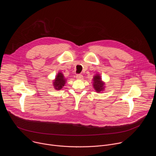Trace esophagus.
I'll list each match as a JSON object with an SVG mask.
<instances>
[{"mask_svg":"<svg viewBox=\"0 0 156 156\" xmlns=\"http://www.w3.org/2000/svg\"><path fill=\"white\" fill-rule=\"evenodd\" d=\"M76 79H78V80H83V76L82 75H81V74H79V75H77L76 76Z\"/></svg>","mask_w":156,"mask_h":156,"instance_id":"1","label":"esophagus"}]
</instances>
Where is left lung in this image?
Wrapping results in <instances>:
<instances>
[{"instance_id":"left-lung-1","label":"left lung","mask_w":156,"mask_h":156,"mask_svg":"<svg viewBox=\"0 0 156 156\" xmlns=\"http://www.w3.org/2000/svg\"><path fill=\"white\" fill-rule=\"evenodd\" d=\"M93 85L94 90L98 93L103 91L105 87V83L102 80L101 76L98 73L93 78Z\"/></svg>"}]
</instances>
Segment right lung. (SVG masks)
<instances>
[{
    "instance_id": "right-lung-1",
    "label": "right lung",
    "mask_w": 156,
    "mask_h": 156,
    "mask_svg": "<svg viewBox=\"0 0 156 156\" xmlns=\"http://www.w3.org/2000/svg\"><path fill=\"white\" fill-rule=\"evenodd\" d=\"M66 82V78H65L63 74L61 72H58L53 80V86L55 90H60L65 86Z\"/></svg>"
}]
</instances>
